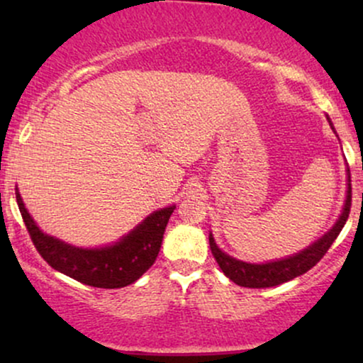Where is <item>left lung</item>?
<instances>
[{"mask_svg":"<svg viewBox=\"0 0 363 363\" xmlns=\"http://www.w3.org/2000/svg\"><path fill=\"white\" fill-rule=\"evenodd\" d=\"M350 208H352V184H348L347 201H345L343 213H341L338 222L335 223V227H333L326 235L320 237L318 242L309 245V247L303 249V251L298 254H295V256L286 257V259L264 262V264H251V262L234 259V257H230L228 254L220 251L218 245L215 244L213 237L210 235L211 254H213L216 262H218V266L222 268L225 277L230 278V280L237 283V285L245 286V289H268V286L281 285V283L290 281L294 280V278L307 273L311 268H314V266L323 259L324 254L328 252V249L331 247L333 242H335L336 237L340 235L341 228L347 223Z\"/></svg>","mask_w":363,"mask_h":363,"instance_id":"obj_1","label":"left lung"}]
</instances>
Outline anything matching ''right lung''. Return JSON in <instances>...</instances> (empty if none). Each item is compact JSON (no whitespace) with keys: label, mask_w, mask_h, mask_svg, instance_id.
I'll return each instance as SVG.
<instances>
[{"label":"right lung","mask_w":363,"mask_h":363,"mask_svg":"<svg viewBox=\"0 0 363 363\" xmlns=\"http://www.w3.org/2000/svg\"><path fill=\"white\" fill-rule=\"evenodd\" d=\"M16 203L37 252L51 268L73 280L97 289H121L135 283L160 251L165 227L174 208H162L141 222L119 242L102 249H80L45 235L25 210L16 191Z\"/></svg>","instance_id":"obj_1"}]
</instances>
